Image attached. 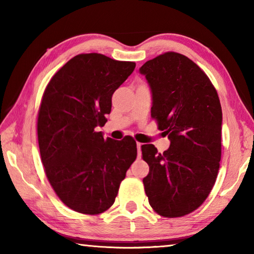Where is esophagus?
<instances>
[{"instance_id":"34e87169","label":"esophagus","mask_w":254,"mask_h":254,"mask_svg":"<svg viewBox=\"0 0 254 254\" xmlns=\"http://www.w3.org/2000/svg\"><path fill=\"white\" fill-rule=\"evenodd\" d=\"M141 145H142V143H140V142H136V148H137V153H139V156H141Z\"/></svg>"}]
</instances>
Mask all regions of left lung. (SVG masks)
Here are the masks:
<instances>
[{"label":"left lung","mask_w":254,"mask_h":254,"mask_svg":"<svg viewBox=\"0 0 254 254\" xmlns=\"http://www.w3.org/2000/svg\"><path fill=\"white\" fill-rule=\"evenodd\" d=\"M152 92L151 118L168 135L163 153L143 144L149 165L143 178L149 204L163 217H182L207 198L222 156V107L204 70L182 54L168 51L140 68Z\"/></svg>","instance_id":"obj_1"}]
</instances>
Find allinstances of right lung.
Instances as JSON below:
<instances>
[{
	"instance_id": "obj_1",
	"label": "right lung",
	"mask_w": 254,
	"mask_h": 254,
	"mask_svg": "<svg viewBox=\"0 0 254 254\" xmlns=\"http://www.w3.org/2000/svg\"><path fill=\"white\" fill-rule=\"evenodd\" d=\"M135 63L102 54H80L53 76L42 95L37 133L47 179L67 207L81 214L104 213L136 159V142L104 139L112 95Z\"/></svg>"
}]
</instances>
